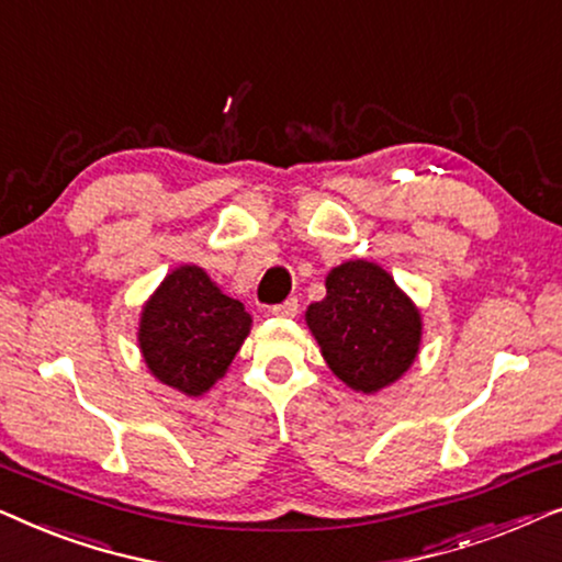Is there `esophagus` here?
<instances>
[{
    "mask_svg": "<svg viewBox=\"0 0 562 562\" xmlns=\"http://www.w3.org/2000/svg\"><path fill=\"white\" fill-rule=\"evenodd\" d=\"M296 312H299L296 299H286V302L276 304L271 310V314H276V317H296Z\"/></svg>",
    "mask_w": 562,
    "mask_h": 562,
    "instance_id": "1",
    "label": "esophagus"
}]
</instances>
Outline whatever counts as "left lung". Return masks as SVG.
<instances>
[{
    "label": "left lung",
    "mask_w": 562,
    "mask_h": 562,
    "mask_svg": "<svg viewBox=\"0 0 562 562\" xmlns=\"http://www.w3.org/2000/svg\"><path fill=\"white\" fill-rule=\"evenodd\" d=\"M325 286L327 296L304 317L329 371L363 394L402 379L419 352L422 314L391 273L348 260L327 273Z\"/></svg>",
    "instance_id": "8db88e82"
}]
</instances>
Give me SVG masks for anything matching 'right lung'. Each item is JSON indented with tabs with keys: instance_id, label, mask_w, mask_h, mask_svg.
Returning a JSON list of instances; mask_svg holds the SVG:
<instances>
[{
	"instance_id": "add662e5",
	"label": "right lung",
	"mask_w": 562,
	"mask_h": 562,
	"mask_svg": "<svg viewBox=\"0 0 562 562\" xmlns=\"http://www.w3.org/2000/svg\"><path fill=\"white\" fill-rule=\"evenodd\" d=\"M250 325L243 302L222 294L204 268L179 266L145 302L137 342L160 383L202 396L227 373Z\"/></svg>"
}]
</instances>
